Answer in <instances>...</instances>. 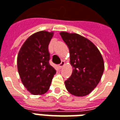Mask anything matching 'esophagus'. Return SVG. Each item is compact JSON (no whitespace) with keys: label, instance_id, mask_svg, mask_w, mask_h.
<instances>
[{"label":"esophagus","instance_id":"obj_1","mask_svg":"<svg viewBox=\"0 0 120 120\" xmlns=\"http://www.w3.org/2000/svg\"><path fill=\"white\" fill-rule=\"evenodd\" d=\"M65 65V62L64 61H62V62L60 63V64H59V66H58V67H59V68H62L63 66Z\"/></svg>","mask_w":120,"mask_h":120}]
</instances>
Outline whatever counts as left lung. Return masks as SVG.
<instances>
[{
	"label": "left lung",
	"instance_id": "8db88e82",
	"mask_svg": "<svg viewBox=\"0 0 120 120\" xmlns=\"http://www.w3.org/2000/svg\"><path fill=\"white\" fill-rule=\"evenodd\" d=\"M60 34L68 47L73 68L71 77L65 81L66 89L78 97L88 95L98 86L103 73L101 52L91 41L79 34L66 32Z\"/></svg>",
	"mask_w": 120,
	"mask_h": 120
}]
</instances>
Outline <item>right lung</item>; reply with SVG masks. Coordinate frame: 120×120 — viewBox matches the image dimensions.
<instances>
[{
    "label": "right lung",
    "mask_w": 120,
    "mask_h": 120,
    "mask_svg": "<svg viewBox=\"0 0 120 120\" xmlns=\"http://www.w3.org/2000/svg\"><path fill=\"white\" fill-rule=\"evenodd\" d=\"M52 32L40 31L28 37L17 55V69L22 83L32 95L48 91L56 70L49 64V44Z\"/></svg>",
    "instance_id": "obj_1"
}]
</instances>
